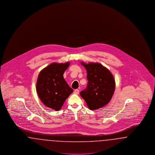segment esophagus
Returning a JSON list of instances; mask_svg holds the SVG:
<instances>
[{
  "label": "esophagus",
  "mask_w": 155,
  "mask_h": 155,
  "mask_svg": "<svg viewBox=\"0 0 155 155\" xmlns=\"http://www.w3.org/2000/svg\"><path fill=\"white\" fill-rule=\"evenodd\" d=\"M74 92V94L78 95V94H79V92H79V90H78V89H75Z\"/></svg>",
  "instance_id": "1"
}]
</instances>
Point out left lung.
<instances>
[{"label": "left lung", "mask_w": 155, "mask_h": 155, "mask_svg": "<svg viewBox=\"0 0 155 155\" xmlns=\"http://www.w3.org/2000/svg\"><path fill=\"white\" fill-rule=\"evenodd\" d=\"M87 71V88L80 92L90 110L101 108L110 102L115 89L110 71L100 63H81Z\"/></svg>", "instance_id": "left-lung-1"}]
</instances>
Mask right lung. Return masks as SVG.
Here are the masks:
<instances>
[{
    "mask_svg": "<svg viewBox=\"0 0 155 155\" xmlns=\"http://www.w3.org/2000/svg\"><path fill=\"white\" fill-rule=\"evenodd\" d=\"M69 65V62L53 63L43 69L38 77L37 92L39 97L45 106L54 110L61 109L73 91L63 77Z\"/></svg>",
    "mask_w": 155,
    "mask_h": 155,
    "instance_id": "right-lung-1",
    "label": "right lung"
}]
</instances>
